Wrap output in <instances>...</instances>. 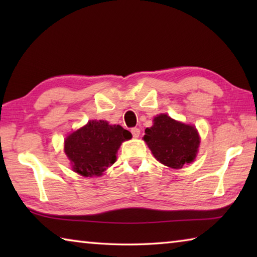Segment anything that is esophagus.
I'll use <instances>...</instances> for the list:
<instances>
[{"mask_svg": "<svg viewBox=\"0 0 257 257\" xmlns=\"http://www.w3.org/2000/svg\"><path fill=\"white\" fill-rule=\"evenodd\" d=\"M132 134H133V137L134 138H138L139 135H141V130L138 128H133L132 129Z\"/></svg>", "mask_w": 257, "mask_h": 257, "instance_id": "1", "label": "esophagus"}]
</instances>
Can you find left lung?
Listing matches in <instances>:
<instances>
[{"mask_svg":"<svg viewBox=\"0 0 257 257\" xmlns=\"http://www.w3.org/2000/svg\"><path fill=\"white\" fill-rule=\"evenodd\" d=\"M143 139L160 163L172 169L193 162L201 143L197 129L173 120L168 114H159L153 125L145 129Z\"/></svg>","mask_w":257,"mask_h":257,"instance_id":"obj_1","label":"left lung"}]
</instances>
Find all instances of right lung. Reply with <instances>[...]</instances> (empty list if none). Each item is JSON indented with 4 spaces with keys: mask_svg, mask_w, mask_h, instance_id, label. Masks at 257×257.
Instances as JSON below:
<instances>
[{
    "mask_svg": "<svg viewBox=\"0 0 257 257\" xmlns=\"http://www.w3.org/2000/svg\"><path fill=\"white\" fill-rule=\"evenodd\" d=\"M130 138L132 134L119 124L92 120L66 138L64 153L73 171L84 177H98L115 162L120 145Z\"/></svg>",
    "mask_w": 257,
    "mask_h": 257,
    "instance_id": "obj_1",
    "label": "right lung"
}]
</instances>
